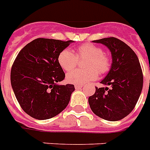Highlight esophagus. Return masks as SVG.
I'll use <instances>...</instances> for the list:
<instances>
[{"label": "esophagus", "mask_w": 150, "mask_h": 150, "mask_svg": "<svg viewBox=\"0 0 150 150\" xmlns=\"http://www.w3.org/2000/svg\"><path fill=\"white\" fill-rule=\"evenodd\" d=\"M82 85H75V89H80V88H82Z\"/></svg>", "instance_id": "1"}]
</instances>
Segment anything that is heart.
I'll return each mask as SVG.
<instances>
[{
    "mask_svg": "<svg viewBox=\"0 0 150 150\" xmlns=\"http://www.w3.org/2000/svg\"><path fill=\"white\" fill-rule=\"evenodd\" d=\"M78 58L81 60L87 59L85 63L86 69L72 71L77 65ZM58 62L63 70L72 71L67 74V81L76 85L93 81L98 77V72L99 74L108 72L111 65L110 59L104 54L103 48L91 43L85 44L77 47L75 54L69 48L62 50L58 54Z\"/></svg>",
    "mask_w": 150,
    "mask_h": 150,
    "instance_id": "obj_1",
    "label": "heart"
}]
</instances>
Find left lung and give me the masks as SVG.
Instances as JSON below:
<instances>
[{"label": "left lung", "mask_w": 150, "mask_h": 150, "mask_svg": "<svg viewBox=\"0 0 150 150\" xmlns=\"http://www.w3.org/2000/svg\"><path fill=\"white\" fill-rule=\"evenodd\" d=\"M92 42L106 46L112 62L100 82L106 87H96L95 94L88 98L90 108L98 117L119 121L133 110L140 96L143 76L139 61L133 50L118 38H106Z\"/></svg>", "instance_id": "8db88e82"}]
</instances>
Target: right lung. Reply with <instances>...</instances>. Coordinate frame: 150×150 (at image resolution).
<instances>
[{
  "label": "right lung",
  "mask_w": 150,
  "mask_h": 150,
  "mask_svg": "<svg viewBox=\"0 0 150 150\" xmlns=\"http://www.w3.org/2000/svg\"><path fill=\"white\" fill-rule=\"evenodd\" d=\"M74 41L37 38L18 53L11 71V83L21 107L31 117L51 119L69 104L75 86L64 80L58 54Z\"/></svg>",
  "instance_id": "right-lung-1"
}]
</instances>
